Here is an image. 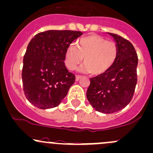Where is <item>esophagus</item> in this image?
I'll return each mask as SVG.
<instances>
[{
  "instance_id": "esophagus-1",
  "label": "esophagus",
  "mask_w": 153,
  "mask_h": 153,
  "mask_svg": "<svg viewBox=\"0 0 153 153\" xmlns=\"http://www.w3.org/2000/svg\"><path fill=\"white\" fill-rule=\"evenodd\" d=\"M81 75H76V77H75V81H79L80 79H81Z\"/></svg>"
}]
</instances>
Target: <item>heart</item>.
Returning a JSON list of instances; mask_svg holds the SVG:
<instances>
[{"instance_id": "b5f03b06", "label": "heart", "mask_w": 153, "mask_h": 153, "mask_svg": "<svg viewBox=\"0 0 153 153\" xmlns=\"http://www.w3.org/2000/svg\"><path fill=\"white\" fill-rule=\"evenodd\" d=\"M117 56L118 47L116 42L107 41L99 35L90 34L78 40L76 48L71 45L67 48L64 63L68 70H73L83 59L85 66L82 70L99 75L110 70Z\"/></svg>"}]
</instances>
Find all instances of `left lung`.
I'll use <instances>...</instances> for the list:
<instances>
[{"label": "left lung", "instance_id": "obj_1", "mask_svg": "<svg viewBox=\"0 0 153 153\" xmlns=\"http://www.w3.org/2000/svg\"><path fill=\"white\" fill-rule=\"evenodd\" d=\"M117 42L118 56L114 65L102 75L90 78L86 97L96 111L112 114L131 101L137 83L138 56L131 42L109 33Z\"/></svg>", "mask_w": 153, "mask_h": 153}]
</instances>
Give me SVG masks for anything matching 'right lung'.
Wrapping results in <instances>:
<instances>
[{"instance_id":"obj_1","label":"right lung","mask_w":153,"mask_h":153,"mask_svg":"<svg viewBox=\"0 0 153 153\" xmlns=\"http://www.w3.org/2000/svg\"><path fill=\"white\" fill-rule=\"evenodd\" d=\"M82 35L75 30H49L35 35L23 57L22 85L25 97L41 109L56 107L75 83L64 64L70 44Z\"/></svg>"}]
</instances>
